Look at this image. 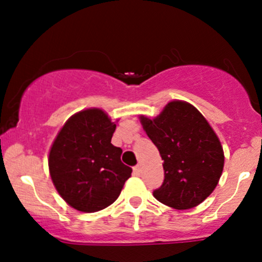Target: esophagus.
Returning a JSON list of instances; mask_svg holds the SVG:
<instances>
[{
    "label": "esophagus",
    "instance_id": "34e87169",
    "mask_svg": "<svg viewBox=\"0 0 262 262\" xmlns=\"http://www.w3.org/2000/svg\"><path fill=\"white\" fill-rule=\"evenodd\" d=\"M133 171H134V175H140V166L139 165H137V166L133 167Z\"/></svg>",
    "mask_w": 262,
    "mask_h": 262
}]
</instances>
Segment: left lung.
<instances>
[{
  "mask_svg": "<svg viewBox=\"0 0 262 262\" xmlns=\"http://www.w3.org/2000/svg\"><path fill=\"white\" fill-rule=\"evenodd\" d=\"M140 122L164 160V182L152 192L175 209L202 203L218 185L224 166L217 134L197 108L182 101L167 103L154 119Z\"/></svg>",
  "mask_w": 262,
  "mask_h": 262,
  "instance_id": "8db88e82",
  "label": "left lung"
}]
</instances>
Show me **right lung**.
<instances>
[{
    "label": "right lung",
    "instance_id": "add662e5",
    "mask_svg": "<svg viewBox=\"0 0 262 262\" xmlns=\"http://www.w3.org/2000/svg\"><path fill=\"white\" fill-rule=\"evenodd\" d=\"M116 124L102 110L74 114L49 152V171L59 194L75 209L92 213L111 206L132 175L111 143Z\"/></svg>",
    "mask_w": 262,
    "mask_h": 262
}]
</instances>
